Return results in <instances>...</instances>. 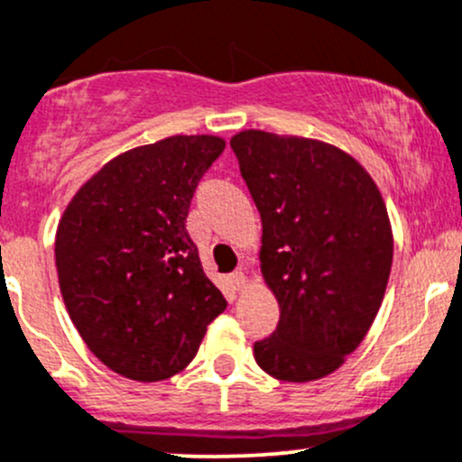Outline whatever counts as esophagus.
I'll return each mask as SVG.
<instances>
[{"instance_id": "1", "label": "esophagus", "mask_w": 462, "mask_h": 462, "mask_svg": "<svg viewBox=\"0 0 462 462\" xmlns=\"http://www.w3.org/2000/svg\"><path fill=\"white\" fill-rule=\"evenodd\" d=\"M230 281H232V285H235L236 292H241V290H245V288H247V276H245V272H244V270L232 272V274H230Z\"/></svg>"}]
</instances>
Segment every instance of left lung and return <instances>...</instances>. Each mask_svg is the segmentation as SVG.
<instances>
[{
  "label": "left lung",
  "instance_id": "8db88e82",
  "mask_svg": "<svg viewBox=\"0 0 462 462\" xmlns=\"http://www.w3.org/2000/svg\"><path fill=\"white\" fill-rule=\"evenodd\" d=\"M230 145L281 310L254 358L279 381H317L361 346L381 308L394 254L387 208L365 168L329 143L244 130Z\"/></svg>",
  "mask_w": 462,
  "mask_h": 462
}]
</instances>
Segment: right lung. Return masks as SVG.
Returning <instances> with one entry per match:
<instances>
[{"label": "right lung", "instance_id": "right-lung-1", "mask_svg": "<svg viewBox=\"0 0 462 462\" xmlns=\"http://www.w3.org/2000/svg\"><path fill=\"white\" fill-rule=\"evenodd\" d=\"M223 148L210 134H177L128 150L79 188L57 226L68 314L121 376L179 374L226 310L186 230L194 190Z\"/></svg>", "mask_w": 462, "mask_h": 462}]
</instances>
